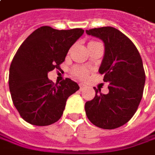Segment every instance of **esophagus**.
Masks as SVG:
<instances>
[{
	"mask_svg": "<svg viewBox=\"0 0 155 155\" xmlns=\"http://www.w3.org/2000/svg\"><path fill=\"white\" fill-rule=\"evenodd\" d=\"M79 87H80V90H84V88H86V85H85V84H80Z\"/></svg>",
	"mask_w": 155,
	"mask_h": 155,
	"instance_id": "1",
	"label": "esophagus"
}]
</instances>
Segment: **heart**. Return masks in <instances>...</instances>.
<instances>
[{
	"mask_svg": "<svg viewBox=\"0 0 155 155\" xmlns=\"http://www.w3.org/2000/svg\"><path fill=\"white\" fill-rule=\"evenodd\" d=\"M96 44H99V42H96V41H89L88 42V46H91ZM71 73L72 75L79 78V79H85L87 78V76L88 74V69L87 67H82V66H76L72 68L71 70Z\"/></svg>",
	"mask_w": 155,
	"mask_h": 155,
	"instance_id": "b5f03b06",
	"label": "heart"
}]
</instances>
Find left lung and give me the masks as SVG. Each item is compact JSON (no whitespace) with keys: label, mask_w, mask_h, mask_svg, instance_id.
I'll use <instances>...</instances> for the list:
<instances>
[{"label":"left lung","mask_w":155,"mask_h":155,"mask_svg":"<svg viewBox=\"0 0 155 155\" xmlns=\"http://www.w3.org/2000/svg\"><path fill=\"white\" fill-rule=\"evenodd\" d=\"M104 43V56L99 72L108 83L109 93L94 88L95 96L85 104L88 120L103 129L120 127L131 120L143 97L145 71L135 45L112 27L86 30Z\"/></svg>","instance_id":"8db88e82"}]
</instances>
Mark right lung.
<instances>
[{
	"mask_svg": "<svg viewBox=\"0 0 155 155\" xmlns=\"http://www.w3.org/2000/svg\"><path fill=\"white\" fill-rule=\"evenodd\" d=\"M84 32L43 26L20 45L11 63L8 82L13 104L25 121L48 126L61 117L68 97L79 86L68 78L55 84L48 78V72L61 70L60 65Z\"/></svg>",
	"mask_w": 155,
	"mask_h": 155,
	"instance_id": "add662e5",
	"label": "right lung"
}]
</instances>
